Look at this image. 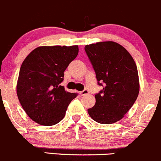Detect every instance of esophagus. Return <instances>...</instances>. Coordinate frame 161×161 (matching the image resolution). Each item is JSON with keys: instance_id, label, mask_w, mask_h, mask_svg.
<instances>
[{"instance_id": "1", "label": "esophagus", "mask_w": 161, "mask_h": 161, "mask_svg": "<svg viewBox=\"0 0 161 161\" xmlns=\"http://www.w3.org/2000/svg\"><path fill=\"white\" fill-rule=\"evenodd\" d=\"M88 93H89V91H88L87 90H83V91H80V94L81 96L87 95Z\"/></svg>"}]
</instances>
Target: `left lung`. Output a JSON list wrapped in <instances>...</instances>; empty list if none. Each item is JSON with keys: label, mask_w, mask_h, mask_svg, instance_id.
<instances>
[{"label": "left lung", "mask_w": 161, "mask_h": 161, "mask_svg": "<svg viewBox=\"0 0 161 161\" xmlns=\"http://www.w3.org/2000/svg\"><path fill=\"white\" fill-rule=\"evenodd\" d=\"M84 49L98 84L103 86L95 95L96 103L87 109L88 114L98 123H115L123 118L138 96L136 64L123 46L113 41L86 45Z\"/></svg>", "instance_id": "obj_1"}]
</instances>
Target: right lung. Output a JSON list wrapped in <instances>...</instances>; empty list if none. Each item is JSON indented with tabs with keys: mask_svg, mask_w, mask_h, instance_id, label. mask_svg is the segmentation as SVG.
Here are the masks:
<instances>
[{
	"mask_svg": "<svg viewBox=\"0 0 161 161\" xmlns=\"http://www.w3.org/2000/svg\"><path fill=\"white\" fill-rule=\"evenodd\" d=\"M78 46H39L21 64L17 94L23 109L36 123L54 125L63 119L68 105L77 97L59 84L64 71L77 57Z\"/></svg>",
	"mask_w": 161,
	"mask_h": 161,
	"instance_id": "add662e5",
	"label": "right lung"
}]
</instances>
